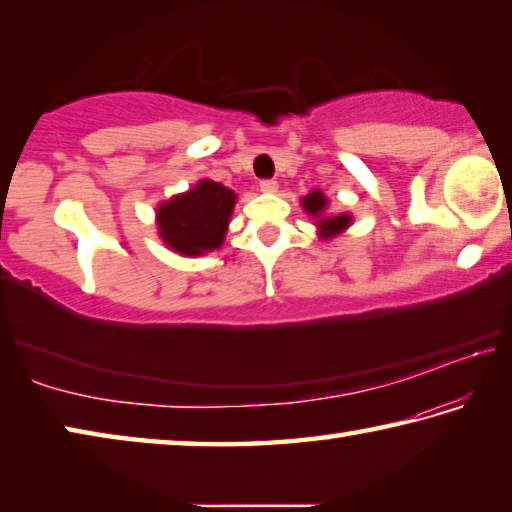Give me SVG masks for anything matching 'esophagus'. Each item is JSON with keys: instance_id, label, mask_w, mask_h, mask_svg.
Listing matches in <instances>:
<instances>
[{"instance_id": "1", "label": "esophagus", "mask_w": 512, "mask_h": 512, "mask_svg": "<svg viewBox=\"0 0 512 512\" xmlns=\"http://www.w3.org/2000/svg\"><path fill=\"white\" fill-rule=\"evenodd\" d=\"M259 189H262L264 194H275L277 192V180H262V183H259Z\"/></svg>"}]
</instances>
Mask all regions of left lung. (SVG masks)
<instances>
[{"label":"left lung","mask_w":512,"mask_h":512,"mask_svg":"<svg viewBox=\"0 0 512 512\" xmlns=\"http://www.w3.org/2000/svg\"><path fill=\"white\" fill-rule=\"evenodd\" d=\"M302 207H305V212L316 216L318 219V232H320V239H329L334 235H339L343 232L348 225L352 223V216L350 214H336V216H325V207H327V198L323 192H318L314 189L309 196L302 198Z\"/></svg>","instance_id":"1"}]
</instances>
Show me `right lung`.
<instances>
[{"mask_svg": "<svg viewBox=\"0 0 512 512\" xmlns=\"http://www.w3.org/2000/svg\"><path fill=\"white\" fill-rule=\"evenodd\" d=\"M237 194L214 180L173 196L158 207V235L173 253L196 257L223 246Z\"/></svg>", "mask_w": 512, "mask_h": 512, "instance_id": "1", "label": "right lung"}]
</instances>
